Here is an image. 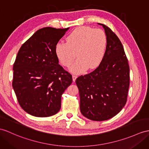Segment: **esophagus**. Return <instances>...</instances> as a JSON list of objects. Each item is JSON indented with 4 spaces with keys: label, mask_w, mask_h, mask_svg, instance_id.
Listing matches in <instances>:
<instances>
[{
    "label": "esophagus",
    "mask_w": 149,
    "mask_h": 149,
    "mask_svg": "<svg viewBox=\"0 0 149 149\" xmlns=\"http://www.w3.org/2000/svg\"><path fill=\"white\" fill-rule=\"evenodd\" d=\"M72 81H75L76 79L77 78V76H76V75H72Z\"/></svg>",
    "instance_id": "esophagus-1"
}]
</instances>
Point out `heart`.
Listing matches in <instances>:
<instances>
[{"label": "heart", "mask_w": 149, "mask_h": 149, "mask_svg": "<svg viewBox=\"0 0 149 149\" xmlns=\"http://www.w3.org/2000/svg\"><path fill=\"white\" fill-rule=\"evenodd\" d=\"M66 41L67 43H57L56 54L61 63L66 67L71 66L77 54L78 59L70 68V71L76 74L99 66L106 52L107 43L103 30L88 26L76 28L68 35Z\"/></svg>", "instance_id": "obj_1"}]
</instances>
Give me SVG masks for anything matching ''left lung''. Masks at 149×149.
I'll return each instance as SVG.
<instances>
[{"label":"left lung","mask_w":149,"mask_h":149,"mask_svg":"<svg viewBox=\"0 0 149 149\" xmlns=\"http://www.w3.org/2000/svg\"><path fill=\"white\" fill-rule=\"evenodd\" d=\"M102 25L106 35V50L100 64L89 74L76 79L79 108L92 121H106L125 106L130 85V68L121 41L111 29Z\"/></svg>","instance_id":"8db88e82"}]
</instances>
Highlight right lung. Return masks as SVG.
<instances>
[{
  "label": "right lung",
  "instance_id": "right-lung-1",
  "mask_svg": "<svg viewBox=\"0 0 149 149\" xmlns=\"http://www.w3.org/2000/svg\"><path fill=\"white\" fill-rule=\"evenodd\" d=\"M69 28L37 30L18 52L13 65V87L20 106L36 117L57 114L61 96L72 81L59 64L56 46Z\"/></svg>",
  "mask_w": 149,
  "mask_h": 149
}]
</instances>
